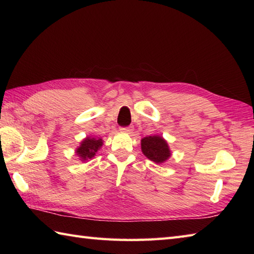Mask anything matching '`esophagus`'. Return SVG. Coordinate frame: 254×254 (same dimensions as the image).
I'll return each mask as SVG.
<instances>
[{
    "label": "esophagus",
    "mask_w": 254,
    "mask_h": 254,
    "mask_svg": "<svg viewBox=\"0 0 254 254\" xmlns=\"http://www.w3.org/2000/svg\"><path fill=\"white\" fill-rule=\"evenodd\" d=\"M121 132H126V133H131L133 131V127H120Z\"/></svg>",
    "instance_id": "obj_1"
}]
</instances>
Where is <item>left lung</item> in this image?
<instances>
[{
  "mask_svg": "<svg viewBox=\"0 0 254 254\" xmlns=\"http://www.w3.org/2000/svg\"><path fill=\"white\" fill-rule=\"evenodd\" d=\"M142 152L156 164H161L170 157L168 144L163 137L154 135L144 137L141 142Z\"/></svg>",
  "mask_w": 254,
  "mask_h": 254,
  "instance_id": "left-lung-1",
  "label": "left lung"
}]
</instances>
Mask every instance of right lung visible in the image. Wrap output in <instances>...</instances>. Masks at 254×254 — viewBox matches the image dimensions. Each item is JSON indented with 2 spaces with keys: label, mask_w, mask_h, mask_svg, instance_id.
I'll list each match as a JSON object with an SVG mask.
<instances>
[{
  "label": "right lung",
  "mask_w": 254,
  "mask_h": 254,
  "mask_svg": "<svg viewBox=\"0 0 254 254\" xmlns=\"http://www.w3.org/2000/svg\"><path fill=\"white\" fill-rule=\"evenodd\" d=\"M101 146H102L101 138L96 139L95 137L93 138L87 137L84 139L82 144H80V146L76 150V154L83 160H87V159L93 158Z\"/></svg>",
  "instance_id": "right-lung-1"
}]
</instances>
